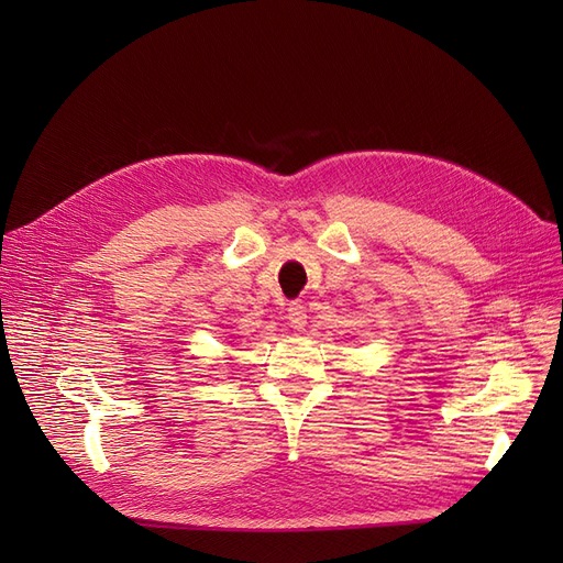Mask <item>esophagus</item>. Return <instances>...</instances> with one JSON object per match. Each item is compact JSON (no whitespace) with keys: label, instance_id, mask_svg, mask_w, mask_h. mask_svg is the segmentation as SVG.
Here are the masks:
<instances>
[{"label":"esophagus","instance_id":"34e87169","mask_svg":"<svg viewBox=\"0 0 563 563\" xmlns=\"http://www.w3.org/2000/svg\"><path fill=\"white\" fill-rule=\"evenodd\" d=\"M288 321H291L294 329H305V323H308V310H305V305L300 302H291L288 305Z\"/></svg>","mask_w":563,"mask_h":563}]
</instances>
